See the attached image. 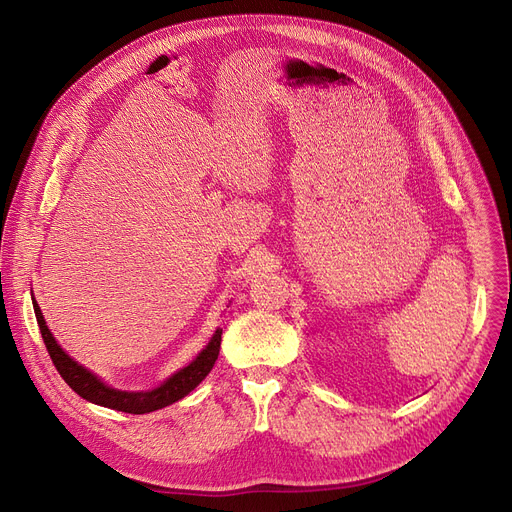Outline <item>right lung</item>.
Segmentation results:
<instances>
[{
  "label": "right lung",
  "instance_id": "obj_1",
  "mask_svg": "<svg viewBox=\"0 0 512 512\" xmlns=\"http://www.w3.org/2000/svg\"><path fill=\"white\" fill-rule=\"evenodd\" d=\"M33 308H35L37 325L43 337V344L47 348V354H50L54 367L58 369L62 379L72 387V392H77L87 402L100 404L112 410H123V412H129V415H145V412H154L158 408H164L168 404L185 398L191 389H196L202 383V379L212 371L214 362L218 358V350H221L223 329H216L208 346L193 358L187 367H183L175 375H170L162 385L150 389V392H120V389L106 385L100 377L81 367L77 360H72L58 346L52 331L47 329L41 308L35 300H33Z\"/></svg>",
  "mask_w": 512,
  "mask_h": 512
}]
</instances>
